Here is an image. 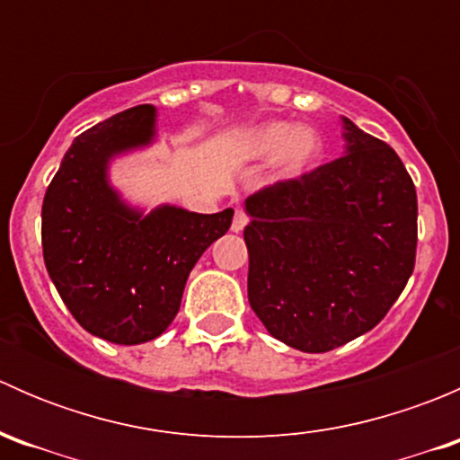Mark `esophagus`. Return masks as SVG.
Instances as JSON below:
<instances>
[{
    "label": "esophagus",
    "mask_w": 460,
    "mask_h": 460,
    "mask_svg": "<svg viewBox=\"0 0 460 460\" xmlns=\"http://www.w3.org/2000/svg\"><path fill=\"white\" fill-rule=\"evenodd\" d=\"M244 226H247V213H244L243 208H238L234 216V222H231V231H234V234H240V231H244Z\"/></svg>",
    "instance_id": "1"
}]
</instances>
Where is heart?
<instances>
[{"mask_svg":"<svg viewBox=\"0 0 460 460\" xmlns=\"http://www.w3.org/2000/svg\"><path fill=\"white\" fill-rule=\"evenodd\" d=\"M243 148L253 160H276V178L280 182H296L316 169L324 142L314 127L271 119L249 128L243 136Z\"/></svg>","mask_w":460,"mask_h":460,"instance_id":"1","label":"heart"}]
</instances>
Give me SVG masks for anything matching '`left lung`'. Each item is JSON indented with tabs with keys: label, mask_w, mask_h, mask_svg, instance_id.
<instances>
[{
	"label": "left lung",
	"mask_w": 460,
	"mask_h": 460,
	"mask_svg": "<svg viewBox=\"0 0 460 460\" xmlns=\"http://www.w3.org/2000/svg\"><path fill=\"white\" fill-rule=\"evenodd\" d=\"M341 122L345 155L244 200L249 305L307 354L374 329L414 271V182L389 144Z\"/></svg>",
	"instance_id": "1"
}]
</instances>
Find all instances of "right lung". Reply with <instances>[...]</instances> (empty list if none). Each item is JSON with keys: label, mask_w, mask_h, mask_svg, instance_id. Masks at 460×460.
Segmentation results:
<instances>
[{"label": "right lung", "mask_w": 460, "mask_h": 460, "mask_svg": "<svg viewBox=\"0 0 460 460\" xmlns=\"http://www.w3.org/2000/svg\"><path fill=\"white\" fill-rule=\"evenodd\" d=\"M157 140V109L140 104L82 133L41 204L46 271L73 318L115 345L166 332L200 256L229 231L234 208L187 211L131 204L111 164Z\"/></svg>", "instance_id": "right-lung-1"}]
</instances>
